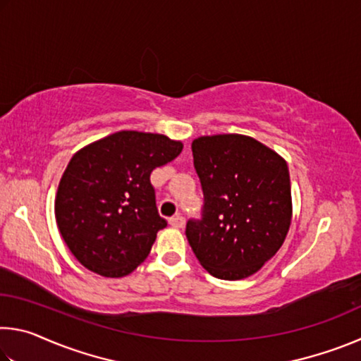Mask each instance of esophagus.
I'll list each match as a JSON object with an SVG mask.
<instances>
[{
	"label": "esophagus",
	"instance_id": "obj_1",
	"mask_svg": "<svg viewBox=\"0 0 361 361\" xmlns=\"http://www.w3.org/2000/svg\"><path fill=\"white\" fill-rule=\"evenodd\" d=\"M169 223H170V226H173V228L180 229V228H183V226H185V218H183L181 215H175V216L169 219Z\"/></svg>",
	"mask_w": 361,
	"mask_h": 361
}]
</instances>
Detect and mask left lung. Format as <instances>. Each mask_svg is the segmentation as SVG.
<instances>
[{
  "instance_id": "left-lung-1",
  "label": "left lung",
  "mask_w": 361,
  "mask_h": 361,
  "mask_svg": "<svg viewBox=\"0 0 361 361\" xmlns=\"http://www.w3.org/2000/svg\"><path fill=\"white\" fill-rule=\"evenodd\" d=\"M191 148L204 207L202 218L186 223L189 245L213 277L253 276L288 234V166L276 151L239 133L199 137Z\"/></svg>"
}]
</instances>
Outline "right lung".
<instances>
[{
  "label": "right lung",
  "mask_w": 361,
  "mask_h": 361,
  "mask_svg": "<svg viewBox=\"0 0 361 361\" xmlns=\"http://www.w3.org/2000/svg\"><path fill=\"white\" fill-rule=\"evenodd\" d=\"M181 142L121 130L79 149L60 180L56 219L70 252L103 277H124L149 255L159 215L151 172L180 154Z\"/></svg>",
  "instance_id": "add662e5"
}]
</instances>
